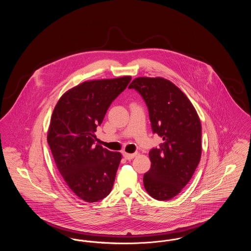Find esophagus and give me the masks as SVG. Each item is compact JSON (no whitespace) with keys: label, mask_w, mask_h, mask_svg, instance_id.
<instances>
[{"label":"esophagus","mask_w":251,"mask_h":251,"mask_svg":"<svg viewBox=\"0 0 251 251\" xmlns=\"http://www.w3.org/2000/svg\"><path fill=\"white\" fill-rule=\"evenodd\" d=\"M136 155H137V153H127V152H124V153H123L124 158L127 159V160H131L132 158H134Z\"/></svg>","instance_id":"esophagus-1"}]
</instances>
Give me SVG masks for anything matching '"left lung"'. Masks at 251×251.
I'll return each instance as SVG.
<instances>
[{
    "mask_svg": "<svg viewBox=\"0 0 251 251\" xmlns=\"http://www.w3.org/2000/svg\"><path fill=\"white\" fill-rule=\"evenodd\" d=\"M129 88L143 97L151 128L163 138L149 155L151 169L144 174V186L151 197L168 201L189 182L201 157V123L186 95L162 77H138Z\"/></svg>",
    "mask_w": 251,
    "mask_h": 251,
    "instance_id": "obj_1",
    "label": "left lung"
}]
</instances>
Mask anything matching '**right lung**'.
<instances>
[{
  "instance_id": "1",
  "label": "right lung",
  "mask_w": 251,
  "mask_h": 251,
  "mask_svg": "<svg viewBox=\"0 0 251 251\" xmlns=\"http://www.w3.org/2000/svg\"><path fill=\"white\" fill-rule=\"evenodd\" d=\"M131 79L85 81L65 92L53 109L47 135L50 151L65 182L86 202L112 190L121 153L95 145V131Z\"/></svg>"
}]
</instances>
